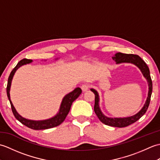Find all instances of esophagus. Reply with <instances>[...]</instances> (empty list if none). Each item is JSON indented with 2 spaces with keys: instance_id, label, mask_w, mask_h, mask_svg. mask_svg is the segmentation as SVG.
Segmentation results:
<instances>
[{
  "instance_id": "esophagus-1",
  "label": "esophagus",
  "mask_w": 160,
  "mask_h": 160,
  "mask_svg": "<svg viewBox=\"0 0 160 160\" xmlns=\"http://www.w3.org/2000/svg\"><path fill=\"white\" fill-rule=\"evenodd\" d=\"M89 88H90L89 84H87V83H84V84H82V86H81V89H82V90L83 91H87L88 89H89Z\"/></svg>"
}]
</instances>
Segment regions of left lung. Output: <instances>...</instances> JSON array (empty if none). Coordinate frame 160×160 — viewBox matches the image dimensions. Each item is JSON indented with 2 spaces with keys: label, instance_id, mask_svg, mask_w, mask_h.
<instances>
[{
  "label": "left lung",
  "instance_id": "1",
  "mask_svg": "<svg viewBox=\"0 0 160 160\" xmlns=\"http://www.w3.org/2000/svg\"><path fill=\"white\" fill-rule=\"evenodd\" d=\"M113 59L116 62L117 64L122 63V62H131L135 64L138 66L141 71L143 73L144 76L147 78L148 82V94L147 102L144 104V107L142 108V110L135 114L133 116L128 117V118H107L102 113L100 108H99V98H98V94L96 90L93 89H91V91L93 92L95 95V105H94V111L96 114L97 115L98 118H99V120L102 122L103 124L111 126V127H127L128 125H131V124L134 123L136 121H138L142 115H143L146 112H147L149 104H150L151 101V97L152 94V80L150 75V71H149V68L147 66V64H146L144 61L142 60L141 58L135 55V54H126L122 53H117L115 55L112 57Z\"/></svg>",
  "mask_w": 160,
  "mask_h": 160
}]
</instances>
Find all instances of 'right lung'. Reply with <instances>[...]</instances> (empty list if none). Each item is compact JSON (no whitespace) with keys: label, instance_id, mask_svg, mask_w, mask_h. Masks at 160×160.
<instances>
[{"label":"right lung","instance_id":"obj_1","mask_svg":"<svg viewBox=\"0 0 160 160\" xmlns=\"http://www.w3.org/2000/svg\"><path fill=\"white\" fill-rule=\"evenodd\" d=\"M32 62V60H29L27 58H24L20 61H19L18 64H16V66L13 68V70L12 71V72L10 73L9 76L8 78V85H7V95H8V98L9 100L10 104H11L13 114L17 120H18L20 122H21L22 124L32 129H34V130H43V129H47V128L57 127V126L60 125L62 122H63L64 120H65L67 114L69 113V112L70 111L71 104H72L73 102L79 97L81 93H82V90H81L80 88L78 87L76 89H75L72 92L69 93V94H67V96H64V98L62 100V103H61V105H60L59 113H58L56 116L53 117L52 118H50L49 120L34 121V120H28V119H25L21 117L16 112L14 107L13 106L11 100H10V96H9L10 86H11L12 80L13 78V75H14V73L16 72V71L22 65L30 63Z\"/></svg>","mask_w":160,"mask_h":160}]
</instances>
